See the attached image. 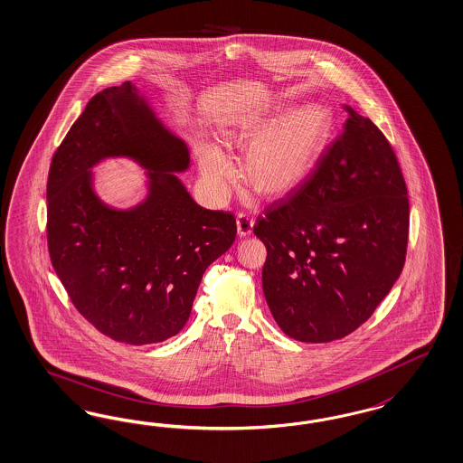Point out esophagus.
Listing matches in <instances>:
<instances>
[{
    "mask_svg": "<svg viewBox=\"0 0 463 463\" xmlns=\"http://www.w3.org/2000/svg\"><path fill=\"white\" fill-rule=\"evenodd\" d=\"M254 218L247 216V214H239L237 218V233L239 237H249L254 230Z\"/></svg>",
    "mask_w": 463,
    "mask_h": 463,
    "instance_id": "esophagus-1",
    "label": "esophagus"
}]
</instances>
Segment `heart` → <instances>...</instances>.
Returning <instances> with one entry per match:
<instances>
[{
  "label": "heart",
  "mask_w": 463,
  "mask_h": 463,
  "mask_svg": "<svg viewBox=\"0 0 463 463\" xmlns=\"http://www.w3.org/2000/svg\"><path fill=\"white\" fill-rule=\"evenodd\" d=\"M332 128L326 105L269 107L233 122L224 145L246 146L240 164L243 182L264 199L293 194L314 172ZM197 164L209 187L222 194L233 168L223 149L211 141L197 145Z\"/></svg>",
  "instance_id": "obj_1"
}]
</instances>
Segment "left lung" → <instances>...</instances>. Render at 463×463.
<instances>
[{
    "instance_id": "8db88e82",
    "label": "left lung",
    "mask_w": 463,
    "mask_h": 463,
    "mask_svg": "<svg viewBox=\"0 0 463 463\" xmlns=\"http://www.w3.org/2000/svg\"><path fill=\"white\" fill-rule=\"evenodd\" d=\"M341 136L295 194L259 216L268 249L262 288L286 335L343 339L364 324L399 279L409 199L397 156L368 118L344 105Z\"/></svg>"
}]
</instances>
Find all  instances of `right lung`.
I'll return each mask as SVG.
<instances>
[{"label":"right lung","mask_w":463,"mask_h":463,"mask_svg":"<svg viewBox=\"0 0 463 463\" xmlns=\"http://www.w3.org/2000/svg\"><path fill=\"white\" fill-rule=\"evenodd\" d=\"M107 157L147 170V195L133 209L96 194L90 168ZM189 165L185 141L133 81L99 91L54 153L51 262L76 310L114 341L143 345L179 334L204 270L235 241L233 214L201 208L177 177Z\"/></svg>","instance_id":"add662e5"}]
</instances>
